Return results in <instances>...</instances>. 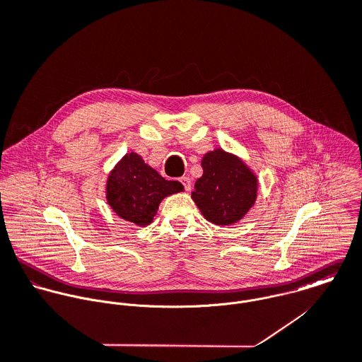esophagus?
Masks as SVG:
<instances>
[{
    "instance_id": "obj_1",
    "label": "esophagus",
    "mask_w": 362,
    "mask_h": 362,
    "mask_svg": "<svg viewBox=\"0 0 362 362\" xmlns=\"http://www.w3.org/2000/svg\"><path fill=\"white\" fill-rule=\"evenodd\" d=\"M180 182H182V185L185 186V189H186L187 192L192 190V180H190V177L183 176V177H180Z\"/></svg>"
}]
</instances>
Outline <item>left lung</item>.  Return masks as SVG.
I'll return each instance as SVG.
<instances>
[{"label": "left lung", "mask_w": 362, "mask_h": 362, "mask_svg": "<svg viewBox=\"0 0 362 362\" xmlns=\"http://www.w3.org/2000/svg\"><path fill=\"white\" fill-rule=\"evenodd\" d=\"M203 175L196 180L192 199L203 217L216 226H234L254 207L258 176L243 158L221 148L202 158Z\"/></svg>", "instance_id": "8db88e82"}]
</instances>
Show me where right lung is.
I'll return each mask as SVG.
<instances>
[{
	"mask_svg": "<svg viewBox=\"0 0 362 362\" xmlns=\"http://www.w3.org/2000/svg\"><path fill=\"white\" fill-rule=\"evenodd\" d=\"M183 190L180 182L162 177L136 152L125 153L110 170L105 182V199L111 210L138 227L153 221L165 197Z\"/></svg>",
	"mask_w": 362,
	"mask_h": 362,
	"instance_id": "add662e5",
	"label": "right lung"
}]
</instances>
